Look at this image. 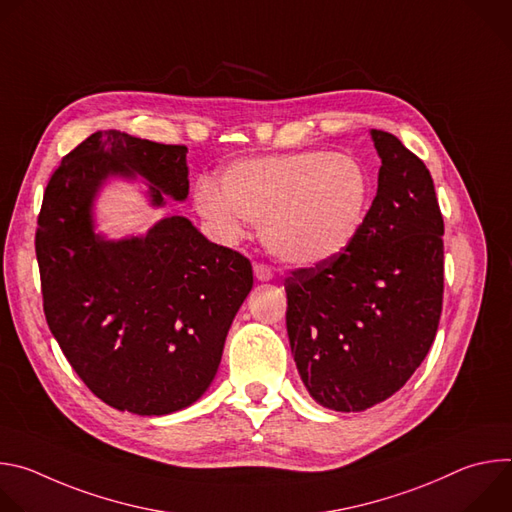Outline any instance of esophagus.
Wrapping results in <instances>:
<instances>
[{
	"mask_svg": "<svg viewBox=\"0 0 512 512\" xmlns=\"http://www.w3.org/2000/svg\"><path fill=\"white\" fill-rule=\"evenodd\" d=\"M253 271H255V277H257L259 281H269V279H273V271H271V267L265 265V263H255V265H253Z\"/></svg>",
	"mask_w": 512,
	"mask_h": 512,
	"instance_id": "1",
	"label": "esophagus"
}]
</instances>
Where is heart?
I'll return each instance as SVG.
<instances>
[{
  "instance_id": "heart-1",
  "label": "heart",
  "mask_w": 512,
  "mask_h": 512,
  "mask_svg": "<svg viewBox=\"0 0 512 512\" xmlns=\"http://www.w3.org/2000/svg\"><path fill=\"white\" fill-rule=\"evenodd\" d=\"M373 202V178L354 156L324 150L233 162L218 188L200 180L194 204L210 231L235 243L245 221L261 223V239L279 261L314 267L348 251Z\"/></svg>"
}]
</instances>
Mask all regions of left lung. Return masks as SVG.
Masks as SVG:
<instances>
[{
  "instance_id": "1",
  "label": "left lung",
  "mask_w": 512,
  "mask_h": 512,
  "mask_svg": "<svg viewBox=\"0 0 512 512\" xmlns=\"http://www.w3.org/2000/svg\"><path fill=\"white\" fill-rule=\"evenodd\" d=\"M367 223L336 259L285 279L287 336L308 393L364 411L397 393L433 344L444 300V218L425 164L387 131Z\"/></svg>"
}]
</instances>
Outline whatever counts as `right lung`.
<instances>
[{
  "label": "right lung",
  "mask_w": 512,
  "mask_h": 512,
  "mask_svg": "<svg viewBox=\"0 0 512 512\" xmlns=\"http://www.w3.org/2000/svg\"><path fill=\"white\" fill-rule=\"evenodd\" d=\"M186 145L117 129L77 145L48 180L36 229L44 316L66 360L107 405L168 415L192 405L221 364L235 314L253 287L251 261L210 243L184 216L143 237L95 233L93 202L109 176L188 196Z\"/></svg>",
  "instance_id": "add662e5"
}]
</instances>
